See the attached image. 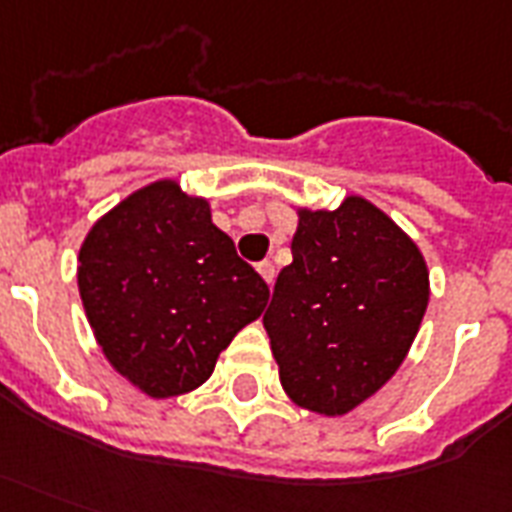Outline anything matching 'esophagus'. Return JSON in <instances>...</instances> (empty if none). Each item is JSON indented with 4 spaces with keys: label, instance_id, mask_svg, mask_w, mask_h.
<instances>
[{
    "label": "esophagus",
    "instance_id": "esophagus-1",
    "mask_svg": "<svg viewBox=\"0 0 512 512\" xmlns=\"http://www.w3.org/2000/svg\"><path fill=\"white\" fill-rule=\"evenodd\" d=\"M257 271H260V276L266 279L268 285H274L276 266H274V263H271V260H263V263H257Z\"/></svg>",
    "mask_w": 512,
    "mask_h": 512
}]
</instances>
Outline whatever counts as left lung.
Masks as SVG:
<instances>
[{
    "mask_svg": "<svg viewBox=\"0 0 512 512\" xmlns=\"http://www.w3.org/2000/svg\"><path fill=\"white\" fill-rule=\"evenodd\" d=\"M290 249L263 317L279 382L301 410L339 418L399 372L429 306V266L361 195L333 211L298 206Z\"/></svg>",
    "mask_w": 512,
    "mask_h": 512,
    "instance_id": "8db88e82",
    "label": "left lung"
}]
</instances>
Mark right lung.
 <instances>
[{
  "label": "right lung",
  "mask_w": 512,
  "mask_h": 512,
  "mask_svg": "<svg viewBox=\"0 0 512 512\" xmlns=\"http://www.w3.org/2000/svg\"><path fill=\"white\" fill-rule=\"evenodd\" d=\"M78 293L102 355L149 399L200 388L219 352L255 323L268 285L176 179L102 214L78 252Z\"/></svg>",
  "instance_id": "right-lung-1"
}]
</instances>
